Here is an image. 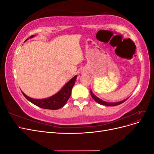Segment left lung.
<instances>
[{"mask_svg": "<svg viewBox=\"0 0 154 154\" xmlns=\"http://www.w3.org/2000/svg\"><path fill=\"white\" fill-rule=\"evenodd\" d=\"M91 95L92 98L94 99V101H96L97 103L101 104V105H105V106H116V105H120V104L123 103V102H125L126 100H127L128 99V98H127V99L124 100H123V101H122L117 102V103H108V102H105V101H102L101 100H100V98H98V97H96L94 94H93V93L91 91Z\"/></svg>", "mask_w": 154, "mask_h": 154, "instance_id": "obj_1", "label": "left lung"}]
</instances>
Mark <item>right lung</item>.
Here are the masks:
<instances>
[{
    "label": "right lung",
    "mask_w": 154,
    "mask_h": 154,
    "mask_svg": "<svg viewBox=\"0 0 154 154\" xmlns=\"http://www.w3.org/2000/svg\"><path fill=\"white\" fill-rule=\"evenodd\" d=\"M33 36V35H32L29 38H31V37ZM76 77L77 76L73 77L71 80L69 81L63 86V87L58 92H57V94L53 95V96L48 97V98L42 100L31 98V97L26 96L24 93H23L22 92L27 100H29L32 103L40 107V108L45 109L57 110L62 108V107L66 105V102L69 100L70 96H71L72 88L74 85V83H75Z\"/></svg>",
    "instance_id": "obj_1"
}]
</instances>
